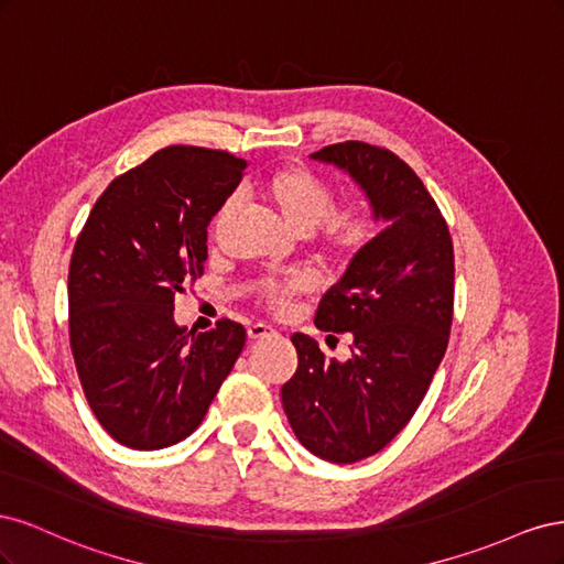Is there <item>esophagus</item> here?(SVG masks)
Returning a JSON list of instances; mask_svg holds the SVG:
<instances>
[{"label":"esophagus","mask_w":564,"mask_h":564,"mask_svg":"<svg viewBox=\"0 0 564 564\" xmlns=\"http://www.w3.org/2000/svg\"><path fill=\"white\" fill-rule=\"evenodd\" d=\"M270 334H275V332H272L270 327H268V324H251V327L247 329V336L251 338V340H261V338H265V336H270Z\"/></svg>","instance_id":"esophagus-1"}]
</instances>
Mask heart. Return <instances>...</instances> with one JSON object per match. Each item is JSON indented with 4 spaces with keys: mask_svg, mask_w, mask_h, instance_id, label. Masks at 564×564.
Here are the masks:
<instances>
[{
    "mask_svg": "<svg viewBox=\"0 0 564 564\" xmlns=\"http://www.w3.org/2000/svg\"><path fill=\"white\" fill-rule=\"evenodd\" d=\"M261 193L296 235H311L319 228L322 249L329 256H352L371 240L373 216L369 209L348 207L334 212L332 187L305 166L278 169L263 181ZM303 289H308V280L296 278L270 286L268 299L275 308H284L286 301Z\"/></svg>",
    "mask_w": 564,
    "mask_h": 564,
    "instance_id": "heart-1",
    "label": "heart"
}]
</instances>
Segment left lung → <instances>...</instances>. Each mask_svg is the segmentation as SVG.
I'll return each mask as SVG.
<instances>
[{
  "label": "left lung",
  "instance_id": "8db88e82",
  "mask_svg": "<svg viewBox=\"0 0 564 564\" xmlns=\"http://www.w3.org/2000/svg\"><path fill=\"white\" fill-rule=\"evenodd\" d=\"M311 158L348 174L373 220L386 224L317 305V329L352 334L350 357H324L315 338L294 334L299 369L282 386L301 445L332 464H355L404 429L445 357L454 247L423 181L390 150L346 141Z\"/></svg>",
  "mask_w": 564,
  "mask_h": 564
}]
</instances>
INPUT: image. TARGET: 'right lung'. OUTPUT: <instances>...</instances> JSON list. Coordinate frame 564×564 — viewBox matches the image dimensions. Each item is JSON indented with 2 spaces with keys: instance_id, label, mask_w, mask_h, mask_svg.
I'll list each match as a JSON object with an SVG mask.
<instances>
[{
  "instance_id": "1",
  "label": "right lung",
  "mask_w": 564,
  "mask_h": 564,
  "mask_svg": "<svg viewBox=\"0 0 564 564\" xmlns=\"http://www.w3.org/2000/svg\"><path fill=\"white\" fill-rule=\"evenodd\" d=\"M220 150L169 145L98 197L67 272L70 348L100 425L131 449L191 435L240 357L247 332L195 334L174 296L202 275L207 228L245 176Z\"/></svg>"
}]
</instances>
